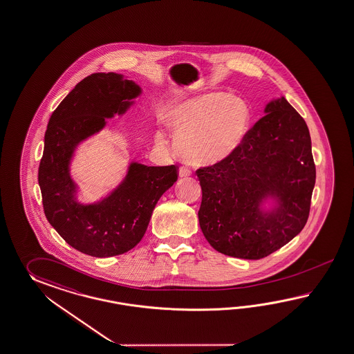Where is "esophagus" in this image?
<instances>
[{
    "mask_svg": "<svg viewBox=\"0 0 354 354\" xmlns=\"http://www.w3.org/2000/svg\"><path fill=\"white\" fill-rule=\"evenodd\" d=\"M190 175H192V170H190L189 167L181 166L180 169H179V176L180 178H187V176H190Z\"/></svg>",
    "mask_w": 354,
    "mask_h": 354,
    "instance_id": "obj_1",
    "label": "esophagus"
}]
</instances>
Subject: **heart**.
I'll return each mask as SVG.
<instances>
[{"label":"heart","instance_id":"heart-1","mask_svg":"<svg viewBox=\"0 0 354 354\" xmlns=\"http://www.w3.org/2000/svg\"><path fill=\"white\" fill-rule=\"evenodd\" d=\"M252 110L238 95L212 92L175 104L166 124L175 134L179 155L196 165L221 162L241 147L250 129ZM164 143L161 134L156 136Z\"/></svg>","mask_w":354,"mask_h":354}]
</instances>
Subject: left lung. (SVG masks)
<instances>
[{"instance_id": "obj_1", "label": "left lung", "mask_w": 354, "mask_h": 354, "mask_svg": "<svg viewBox=\"0 0 354 354\" xmlns=\"http://www.w3.org/2000/svg\"><path fill=\"white\" fill-rule=\"evenodd\" d=\"M265 116L224 161L201 167L199 226L217 252L259 259L302 232L316 181L310 131L284 97L266 104ZM272 198L276 206L263 210Z\"/></svg>"}]
</instances>
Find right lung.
<instances>
[{
    "label": "right lung",
    "mask_w": 354,
    "mask_h": 354,
    "mask_svg": "<svg viewBox=\"0 0 354 354\" xmlns=\"http://www.w3.org/2000/svg\"><path fill=\"white\" fill-rule=\"evenodd\" d=\"M142 88L115 73H95L79 82L48 121L38 169L44 215L62 239L93 257H113L134 248L146 233L158 199L178 180V166L131 162L120 185L89 205L77 199L70 161L80 142L127 113Z\"/></svg>",
    "instance_id": "right-lung-1"
}]
</instances>
